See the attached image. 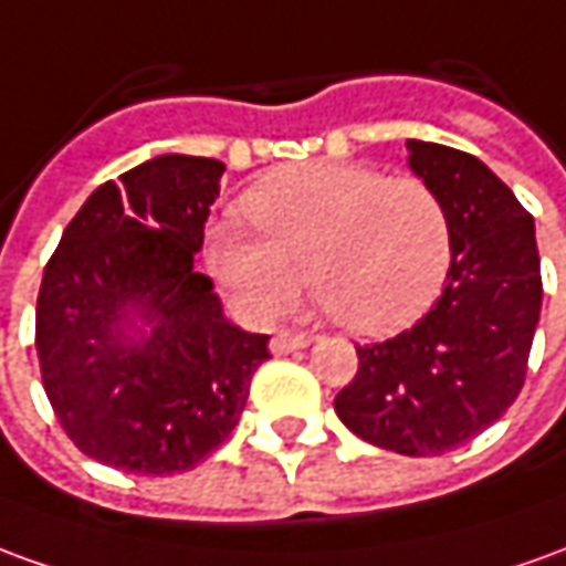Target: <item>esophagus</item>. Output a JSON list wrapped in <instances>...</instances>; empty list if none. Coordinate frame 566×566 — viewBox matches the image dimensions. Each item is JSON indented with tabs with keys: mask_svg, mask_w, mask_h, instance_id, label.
<instances>
[{
	"mask_svg": "<svg viewBox=\"0 0 566 566\" xmlns=\"http://www.w3.org/2000/svg\"><path fill=\"white\" fill-rule=\"evenodd\" d=\"M312 343L310 334H287V331H282V334H275L270 343V349L275 352V355H287V352H296V349H306Z\"/></svg>",
	"mask_w": 566,
	"mask_h": 566,
	"instance_id": "1",
	"label": "esophagus"
}]
</instances>
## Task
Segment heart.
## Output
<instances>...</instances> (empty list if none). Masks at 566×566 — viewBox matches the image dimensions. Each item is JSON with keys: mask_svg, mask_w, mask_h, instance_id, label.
<instances>
[{"mask_svg": "<svg viewBox=\"0 0 566 566\" xmlns=\"http://www.w3.org/2000/svg\"><path fill=\"white\" fill-rule=\"evenodd\" d=\"M242 208L264 239L217 227L205 260L254 322L282 318L306 270L334 322L382 337L417 322L448 279V211L417 177L352 161L291 165L263 177Z\"/></svg>", "mask_w": 566, "mask_h": 566, "instance_id": "heart-1", "label": "heart"}]
</instances>
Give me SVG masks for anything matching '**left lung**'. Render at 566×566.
<instances>
[{
  "mask_svg": "<svg viewBox=\"0 0 566 566\" xmlns=\"http://www.w3.org/2000/svg\"><path fill=\"white\" fill-rule=\"evenodd\" d=\"M407 165L448 211L444 291L410 331L358 349L334 398L367 444L438 457L503 417L524 386L543 310L533 217L488 165L462 149L407 140Z\"/></svg>",
  "mask_w": 566,
  "mask_h": 566,
  "instance_id": "left-lung-1",
  "label": "left lung"
}]
</instances>
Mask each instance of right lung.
<instances>
[{
  "mask_svg": "<svg viewBox=\"0 0 566 566\" xmlns=\"http://www.w3.org/2000/svg\"><path fill=\"white\" fill-rule=\"evenodd\" d=\"M227 165L156 156L91 192L35 303L42 386L91 460L137 475L199 465L235 429L270 349L196 272Z\"/></svg>",
  "mask_w": 566,
  "mask_h": 566,
  "instance_id": "1",
  "label": "right lung"
}]
</instances>
